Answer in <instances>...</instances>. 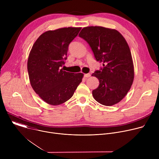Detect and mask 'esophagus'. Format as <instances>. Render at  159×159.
<instances>
[{
    "instance_id": "34e87169",
    "label": "esophagus",
    "mask_w": 159,
    "mask_h": 159,
    "mask_svg": "<svg viewBox=\"0 0 159 159\" xmlns=\"http://www.w3.org/2000/svg\"><path fill=\"white\" fill-rule=\"evenodd\" d=\"M90 77V74H84V77L85 78H88V77Z\"/></svg>"
}]
</instances>
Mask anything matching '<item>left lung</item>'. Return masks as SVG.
<instances>
[{
  "label": "left lung",
  "mask_w": 159,
  "mask_h": 159,
  "mask_svg": "<svg viewBox=\"0 0 159 159\" xmlns=\"http://www.w3.org/2000/svg\"><path fill=\"white\" fill-rule=\"evenodd\" d=\"M91 48L102 68L92 75L99 79L93 90L95 100L104 106L121 101L129 90L134 79V67L128 44L116 30L101 26L84 28L79 34Z\"/></svg>",
  "instance_id": "obj_1"
}]
</instances>
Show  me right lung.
Returning <instances> with one entry per match:
<instances>
[{
    "label": "right lung",
    "mask_w": 159,
    "mask_h": 159,
    "mask_svg": "<svg viewBox=\"0 0 159 159\" xmlns=\"http://www.w3.org/2000/svg\"><path fill=\"white\" fill-rule=\"evenodd\" d=\"M81 28H63L43 33L34 43L28 60V71L34 92L47 103L59 105L72 96L84 74L64 71L70 43Z\"/></svg>",
    "instance_id": "obj_1"
}]
</instances>
